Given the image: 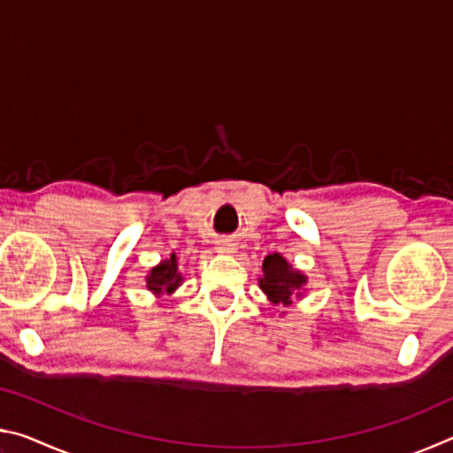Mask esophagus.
I'll use <instances>...</instances> for the list:
<instances>
[{
	"label": "esophagus",
	"mask_w": 453,
	"mask_h": 453,
	"mask_svg": "<svg viewBox=\"0 0 453 453\" xmlns=\"http://www.w3.org/2000/svg\"><path fill=\"white\" fill-rule=\"evenodd\" d=\"M218 250L219 251H234L235 250V245L229 242V240H221L219 243H218Z\"/></svg>",
	"instance_id": "esophagus-1"
}]
</instances>
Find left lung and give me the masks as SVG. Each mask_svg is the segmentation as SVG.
I'll return each instance as SVG.
<instances>
[{"instance_id":"1","label":"left lung","mask_w":453,"mask_h":453,"mask_svg":"<svg viewBox=\"0 0 453 453\" xmlns=\"http://www.w3.org/2000/svg\"><path fill=\"white\" fill-rule=\"evenodd\" d=\"M303 283L305 275L291 270V265L280 254L267 256L264 259V278L259 280V288L265 291L273 303L289 305L291 297L300 294Z\"/></svg>"}]
</instances>
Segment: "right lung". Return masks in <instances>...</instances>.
I'll return each instance as SVG.
<instances>
[{
    "label": "right lung",
    "mask_w": 453,
    "mask_h": 453,
    "mask_svg": "<svg viewBox=\"0 0 453 453\" xmlns=\"http://www.w3.org/2000/svg\"><path fill=\"white\" fill-rule=\"evenodd\" d=\"M180 281L181 275L178 273V259L172 256L157 267H153L151 273L148 275V289H151L153 294H164V291L172 294L180 286Z\"/></svg>",
    "instance_id": "right-lung-1"
}]
</instances>
